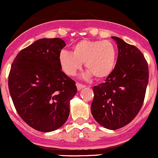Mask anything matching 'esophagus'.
<instances>
[{
	"label": "esophagus",
	"instance_id": "1",
	"mask_svg": "<svg viewBox=\"0 0 158 158\" xmlns=\"http://www.w3.org/2000/svg\"><path fill=\"white\" fill-rule=\"evenodd\" d=\"M76 86H77V88L78 90H81V89L85 87V85H84V84H80V83H78V82L76 83Z\"/></svg>",
	"mask_w": 158,
	"mask_h": 158
}]
</instances>
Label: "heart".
<instances>
[{"mask_svg": "<svg viewBox=\"0 0 158 158\" xmlns=\"http://www.w3.org/2000/svg\"><path fill=\"white\" fill-rule=\"evenodd\" d=\"M117 51L109 40H90L84 39L73 47V53L60 51L59 62L66 74L73 76L84 63L87 77L92 74L101 79L110 75L115 67Z\"/></svg>", "mask_w": 158, "mask_h": 158, "instance_id": "1", "label": "heart"}]
</instances>
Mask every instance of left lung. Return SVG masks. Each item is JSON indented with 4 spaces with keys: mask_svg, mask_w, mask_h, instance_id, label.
Here are the masks:
<instances>
[{
    "mask_svg": "<svg viewBox=\"0 0 158 158\" xmlns=\"http://www.w3.org/2000/svg\"><path fill=\"white\" fill-rule=\"evenodd\" d=\"M116 65L104 83L93 87L90 110L104 127L117 130L128 124L143 105L149 79L147 60L135 46L118 37Z\"/></svg>",
    "mask_w": 158,
    "mask_h": 158,
    "instance_id": "1",
    "label": "left lung"
}]
</instances>
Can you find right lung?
Wrapping results in <instances>:
<instances>
[{
  "label": "right lung",
  "mask_w": 158,
  "mask_h": 158,
  "mask_svg": "<svg viewBox=\"0 0 158 158\" xmlns=\"http://www.w3.org/2000/svg\"><path fill=\"white\" fill-rule=\"evenodd\" d=\"M66 44L42 38L21 50L14 60L8 87L19 116L38 131L60 128L68 120L75 82L61 71L59 54Z\"/></svg>",
  "instance_id": "obj_1"
}]
</instances>
